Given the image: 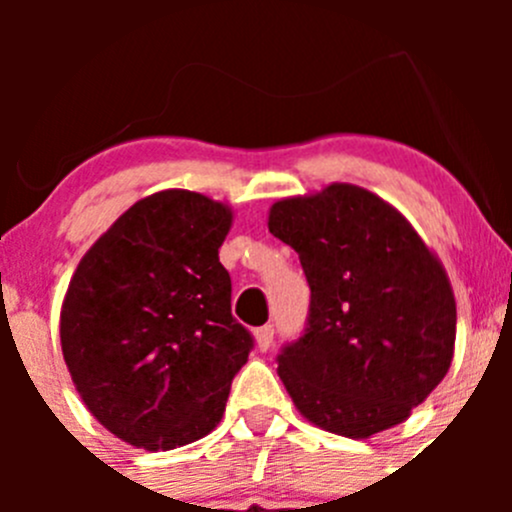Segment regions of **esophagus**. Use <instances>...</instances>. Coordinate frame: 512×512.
Masks as SVG:
<instances>
[{
    "label": "esophagus",
    "mask_w": 512,
    "mask_h": 512,
    "mask_svg": "<svg viewBox=\"0 0 512 512\" xmlns=\"http://www.w3.org/2000/svg\"><path fill=\"white\" fill-rule=\"evenodd\" d=\"M272 339H275V327L272 324H265V327H260L255 332V342L260 352H267L272 347Z\"/></svg>",
    "instance_id": "esophagus-1"
}]
</instances>
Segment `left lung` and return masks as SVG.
I'll list each match as a JSON object with an SVG mask.
<instances>
[{"instance_id":"left-lung-1","label":"left lung","mask_w":512,"mask_h":512,"mask_svg":"<svg viewBox=\"0 0 512 512\" xmlns=\"http://www.w3.org/2000/svg\"><path fill=\"white\" fill-rule=\"evenodd\" d=\"M267 227L312 289L307 329L277 356L299 414L347 438L406 421L453 361L456 299L441 260L394 205L352 183L277 200Z\"/></svg>"}]
</instances>
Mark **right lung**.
Wrapping results in <instances>:
<instances>
[{"instance_id": "add662e5", "label": "right lung", "mask_w": 512, "mask_h": 512, "mask_svg": "<svg viewBox=\"0 0 512 512\" xmlns=\"http://www.w3.org/2000/svg\"><path fill=\"white\" fill-rule=\"evenodd\" d=\"M225 203L160 190L81 257L61 304V352L86 409L113 436L170 451L220 423L252 337L230 312L218 250Z\"/></svg>"}]
</instances>
